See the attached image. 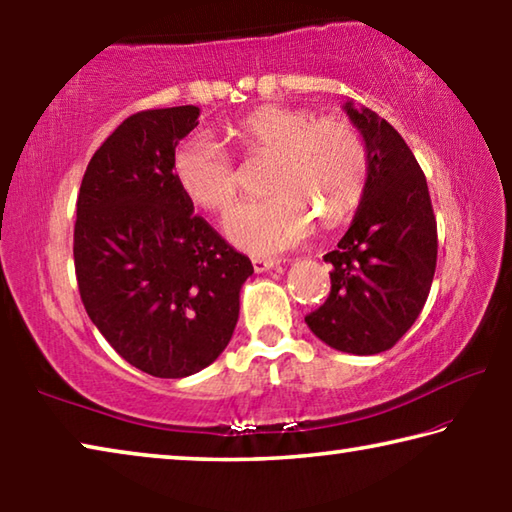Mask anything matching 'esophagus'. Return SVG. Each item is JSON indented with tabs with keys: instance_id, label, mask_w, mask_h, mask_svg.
Instances as JSON below:
<instances>
[{
	"instance_id": "obj_1",
	"label": "esophagus",
	"mask_w": 512,
	"mask_h": 512,
	"mask_svg": "<svg viewBox=\"0 0 512 512\" xmlns=\"http://www.w3.org/2000/svg\"><path fill=\"white\" fill-rule=\"evenodd\" d=\"M282 259H273V257H253V268L257 273H264L268 268L273 266H280Z\"/></svg>"
}]
</instances>
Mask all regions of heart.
<instances>
[{"mask_svg": "<svg viewBox=\"0 0 512 512\" xmlns=\"http://www.w3.org/2000/svg\"><path fill=\"white\" fill-rule=\"evenodd\" d=\"M235 135L253 158H273L266 176L271 196L241 203L225 216L232 244L257 255L298 246L323 219L327 228L350 219L368 187L370 153L348 119L307 108L259 106L235 124ZM173 178L189 201L221 214L237 201L241 180L235 162L207 135H192L171 158Z\"/></svg>", "mask_w": 512, "mask_h": 512, "instance_id": "1", "label": "heart"}]
</instances>
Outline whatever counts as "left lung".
Here are the masks:
<instances>
[{
	"mask_svg": "<svg viewBox=\"0 0 512 512\" xmlns=\"http://www.w3.org/2000/svg\"><path fill=\"white\" fill-rule=\"evenodd\" d=\"M370 153V176L332 264V289L307 325L329 348L391 350L420 316L436 273L438 225L427 178L402 135L370 108L345 103Z\"/></svg>",
	"mask_w": 512,
	"mask_h": 512,
	"instance_id": "1",
	"label": "left lung"
}]
</instances>
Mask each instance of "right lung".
I'll list each match as a JSON object with an SVG mask.
<instances>
[{
	"label": "right lung",
	"mask_w": 512,
	"mask_h": 512,
	"mask_svg": "<svg viewBox=\"0 0 512 512\" xmlns=\"http://www.w3.org/2000/svg\"><path fill=\"white\" fill-rule=\"evenodd\" d=\"M196 106L135 112L85 169L74 223L83 307L121 359L153 377L203 370L230 343L253 264L194 216L171 158Z\"/></svg>",
	"instance_id": "obj_1"
}]
</instances>
